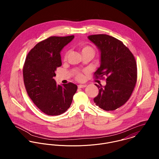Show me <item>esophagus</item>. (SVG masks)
Listing matches in <instances>:
<instances>
[{
    "label": "esophagus",
    "instance_id": "esophagus-1",
    "mask_svg": "<svg viewBox=\"0 0 159 159\" xmlns=\"http://www.w3.org/2000/svg\"><path fill=\"white\" fill-rule=\"evenodd\" d=\"M86 84H80V85L78 86V88H86Z\"/></svg>",
    "mask_w": 159,
    "mask_h": 159
}]
</instances>
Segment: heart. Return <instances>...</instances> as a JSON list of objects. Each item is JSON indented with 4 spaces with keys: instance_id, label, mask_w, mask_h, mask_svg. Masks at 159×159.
Returning a JSON list of instances; mask_svg holds the SVG:
<instances>
[{
    "instance_id": "1",
    "label": "heart",
    "mask_w": 159,
    "mask_h": 159,
    "mask_svg": "<svg viewBox=\"0 0 159 159\" xmlns=\"http://www.w3.org/2000/svg\"><path fill=\"white\" fill-rule=\"evenodd\" d=\"M80 49L81 51V52H82V54H89L92 55L93 56H94L95 54V50L94 49L89 45H81L80 46ZM68 52L67 51L66 53H65V55H64V59H66L67 57V55H68ZM76 80H81L83 78V75L81 73H78L76 75Z\"/></svg>"
}]
</instances>
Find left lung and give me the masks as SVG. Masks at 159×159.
I'll return each mask as SVG.
<instances>
[{"instance_id": "1", "label": "left lung", "mask_w": 159, "mask_h": 159, "mask_svg": "<svg viewBox=\"0 0 159 159\" xmlns=\"http://www.w3.org/2000/svg\"><path fill=\"white\" fill-rule=\"evenodd\" d=\"M88 39L101 52L100 67L94 73L95 78L107 76V84L95 86L98 94L93 98L97 106L113 111L124 105L130 97L137 80L134 56L122 42L106 34L92 35Z\"/></svg>"}]
</instances>
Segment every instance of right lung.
<instances>
[{"instance_id": "add662e5", "label": "right lung", "mask_w": 159, "mask_h": 159, "mask_svg": "<svg viewBox=\"0 0 159 159\" xmlns=\"http://www.w3.org/2000/svg\"><path fill=\"white\" fill-rule=\"evenodd\" d=\"M74 35L50 37L38 43L27 54L23 66L27 93L34 103L48 116L65 113L70 107L78 87L72 83L58 85L53 79L62 66L61 51Z\"/></svg>"}]
</instances>
